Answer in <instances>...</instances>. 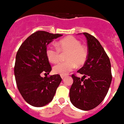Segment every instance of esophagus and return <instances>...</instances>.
<instances>
[{
  "label": "esophagus",
  "mask_w": 124,
  "mask_h": 124,
  "mask_svg": "<svg viewBox=\"0 0 124 124\" xmlns=\"http://www.w3.org/2000/svg\"><path fill=\"white\" fill-rule=\"evenodd\" d=\"M61 78H62V80H64L65 78V76H61Z\"/></svg>",
  "instance_id": "obj_1"
}]
</instances>
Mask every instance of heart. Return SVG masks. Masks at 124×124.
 <instances>
[{"instance_id":"heart-1","label":"heart","mask_w":124,"mask_h":124,"mask_svg":"<svg viewBox=\"0 0 124 124\" xmlns=\"http://www.w3.org/2000/svg\"><path fill=\"white\" fill-rule=\"evenodd\" d=\"M60 52H67L65 55L66 61L58 62L53 67V72L56 74L66 76L76 67L80 66L86 62L88 57V50L81 42L73 36L63 38L58 42L56 46L50 44L46 49L47 58L52 63L58 61Z\"/></svg>"}]
</instances>
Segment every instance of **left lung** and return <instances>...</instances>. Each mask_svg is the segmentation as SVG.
Segmentation results:
<instances>
[{"label": "left lung", "mask_w": 124, "mask_h": 124, "mask_svg": "<svg viewBox=\"0 0 124 124\" xmlns=\"http://www.w3.org/2000/svg\"><path fill=\"white\" fill-rule=\"evenodd\" d=\"M88 44L87 60L78 72L72 75L74 82L70 90V100L78 109L90 110L104 100L112 82L111 64L103 47L94 36L84 32Z\"/></svg>", "instance_id": "1"}]
</instances>
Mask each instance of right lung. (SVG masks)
<instances>
[{"instance_id":"add662e5","label":"right lung","mask_w":124,"mask_h":124,"mask_svg":"<svg viewBox=\"0 0 124 124\" xmlns=\"http://www.w3.org/2000/svg\"><path fill=\"white\" fill-rule=\"evenodd\" d=\"M62 36L46 31H37L26 39L18 50L15 76L18 89L28 104L42 107L50 103L62 81L59 74H49L51 66L46 54V46L54 39Z\"/></svg>"}]
</instances>
